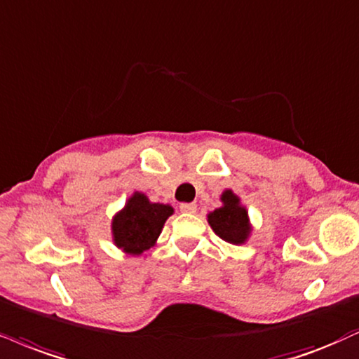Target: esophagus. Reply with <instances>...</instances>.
I'll return each instance as SVG.
<instances>
[{
    "mask_svg": "<svg viewBox=\"0 0 359 359\" xmlns=\"http://www.w3.org/2000/svg\"><path fill=\"white\" fill-rule=\"evenodd\" d=\"M180 210L185 214H194L197 210V205L192 202H184V204H180Z\"/></svg>",
    "mask_w": 359,
    "mask_h": 359,
    "instance_id": "1",
    "label": "esophagus"
}]
</instances>
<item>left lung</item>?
Wrapping results in <instances>:
<instances>
[{
    "label": "left lung",
    "mask_w": 359,
    "mask_h": 359,
    "mask_svg": "<svg viewBox=\"0 0 359 359\" xmlns=\"http://www.w3.org/2000/svg\"><path fill=\"white\" fill-rule=\"evenodd\" d=\"M221 201L222 207L207 215V221L222 241L236 245L244 244L252 231L248 210L244 205H241V198L232 191H224Z\"/></svg>",
    "instance_id": "1"
}]
</instances>
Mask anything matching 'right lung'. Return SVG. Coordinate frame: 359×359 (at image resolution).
<instances>
[{"label":"right lung","instance_id":"1","mask_svg":"<svg viewBox=\"0 0 359 359\" xmlns=\"http://www.w3.org/2000/svg\"><path fill=\"white\" fill-rule=\"evenodd\" d=\"M174 209L167 204H154L142 192H135L111 221L114 243L123 252L140 256L157 243L163 224Z\"/></svg>","mask_w":359,"mask_h":359}]
</instances>
